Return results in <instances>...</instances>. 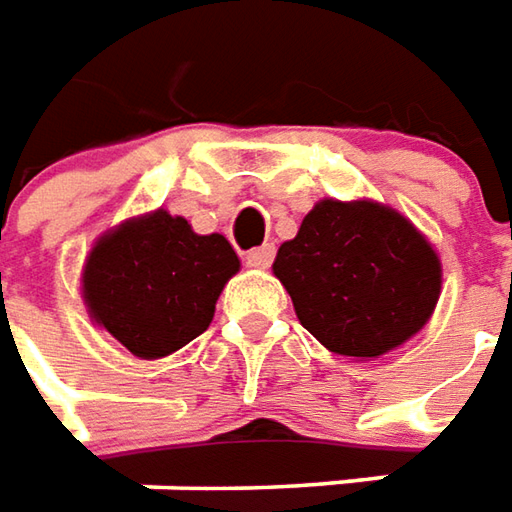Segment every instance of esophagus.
Listing matches in <instances>:
<instances>
[{
  "instance_id": "obj_1",
  "label": "esophagus",
  "mask_w": 512,
  "mask_h": 512,
  "mask_svg": "<svg viewBox=\"0 0 512 512\" xmlns=\"http://www.w3.org/2000/svg\"><path fill=\"white\" fill-rule=\"evenodd\" d=\"M274 260V246L272 243H263V246H257V249H249L246 252V263L249 266H255V269H269Z\"/></svg>"
}]
</instances>
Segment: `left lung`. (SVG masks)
Wrapping results in <instances>:
<instances>
[{
    "label": "left lung",
    "instance_id": "1",
    "mask_svg": "<svg viewBox=\"0 0 512 512\" xmlns=\"http://www.w3.org/2000/svg\"><path fill=\"white\" fill-rule=\"evenodd\" d=\"M303 328L343 357H379L414 337L439 300L442 266L399 212L320 201L274 257Z\"/></svg>",
    "mask_w": 512,
    "mask_h": 512
}]
</instances>
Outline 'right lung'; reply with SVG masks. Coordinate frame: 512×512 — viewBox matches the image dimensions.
Wrapping results in <instances>:
<instances>
[{
    "label": "right lung",
    "mask_w": 512,
    "mask_h": 512,
    "mask_svg": "<svg viewBox=\"0 0 512 512\" xmlns=\"http://www.w3.org/2000/svg\"><path fill=\"white\" fill-rule=\"evenodd\" d=\"M240 260L223 235H195L158 209L98 240L84 266V300L135 357L155 360L203 334Z\"/></svg>",
    "instance_id": "add662e5"
}]
</instances>
